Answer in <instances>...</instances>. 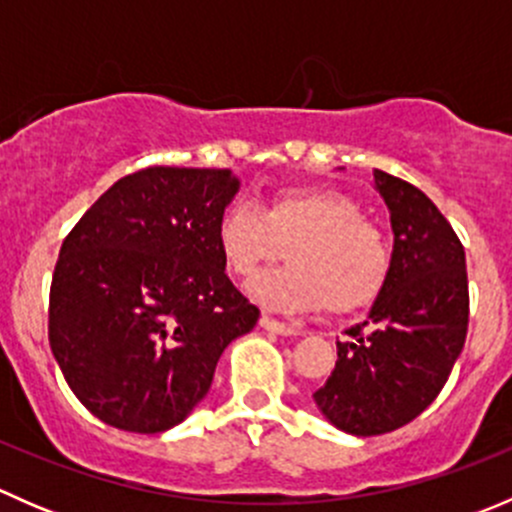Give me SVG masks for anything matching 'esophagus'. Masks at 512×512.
Here are the masks:
<instances>
[{"label": "esophagus", "instance_id": "esophagus-1", "mask_svg": "<svg viewBox=\"0 0 512 512\" xmlns=\"http://www.w3.org/2000/svg\"><path fill=\"white\" fill-rule=\"evenodd\" d=\"M260 327L267 329V332H272V334H282V337H297V334H302V329L277 322V319L267 317V314H262L260 317Z\"/></svg>", "mask_w": 512, "mask_h": 512}]
</instances>
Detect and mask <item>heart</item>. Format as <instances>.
I'll use <instances>...</instances> for the list:
<instances>
[{
    "label": "heart",
    "instance_id": "b5f03b06",
    "mask_svg": "<svg viewBox=\"0 0 512 512\" xmlns=\"http://www.w3.org/2000/svg\"><path fill=\"white\" fill-rule=\"evenodd\" d=\"M227 270L252 280L287 247L289 265L250 287L257 302L304 312L324 302L332 312H352L379 297L391 272L384 232L349 195L327 188H287L265 210L232 200L215 227Z\"/></svg>",
    "mask_w": 512,
    "mask_h": 512
}]
</instances>
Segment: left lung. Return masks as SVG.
Returning <instances> with one entry per match:
<instances>
[{
  "instance_id": "1",
  "label": "left lung",
  "mask_w": 512,
  "mask_h": 512,
  "mask_svg": "<svg viewBox=\"0 0 512 512\" xmlns=\"http://www.w3.org/2000/svg\"><path fill=\"white\" fill-rule=\"evenodd\" d=\"M374 183L394 227L389 280L314 391L319 411L354 436L396 431L426 411L468 332L466 252L451 223L416 185L384 170Z\"/></svg>"
}]
</instances>
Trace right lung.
Returning a JSON list of instances; mask_svg holds the SVG:
<instances>
[{
    "label": "right lung",
    "mask_w": 512,
    "mask_h": 512,
    "mask_svg": "<svg viewBox=\"0 0 512 512\" xmlns=\"http://www.w3.org/2000/svg\"><path fill=\"white\" fill-rule=\"evenodd\" d=\"M227 168L153 165L113 183L61 245L49 344L76 399L121 431L178 426L260 309L225 275Z\"/></svg>",
    "instance_id": "1"
}]
</instances>
